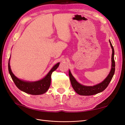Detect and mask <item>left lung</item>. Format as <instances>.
Returning a JSON list of instances; mask_svg holds the SVG:
<instances>
[{
	"label": "left lung",
	"mask_w": 125,
	"mask_h": 125,
	"mask_svg": "<svg viewBox=\"0 0 125 125\" xmlns=\"http://www.w3.org/2000/svg\"><path fill=\"white\" fill-rule=\"evenodd\" d=\"M111 47L112 49V65H111V70L110 73L108 74L104 80L102 82L95 85L94 86H85L79 84L78 82L73 77V76L71 74L70 71H69V75L70 80L71 82V85L75 92L79 95H91L97 94L98 93L103 91L108 86V84L112 79L113 76L115 72V61L114 59V55H115V50H114L113 47L112 43L109 40Z\"/></svg>",
	"instance_id": "obj_1"
}]
</instances>
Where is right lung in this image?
Masks as SVG:
<instances>
[{
  "instance_id": "right-lung-1",
  "label": "right lung",
  "mask_w": 125,
  "mask_h": 125,
  "mask_svg": "<svg viewBox=\"0 0 125 125\" xmlns=\"http://www.w3.org/2000/svg\"><path fill=\"white\" fill-rule=\"evenodd\" d=\"M10 60L8 64L9 73L15 83V85L21 91L25 92L26 94L32 95H39L46 93L49 88L51 83V75L52 73L59 66L60 63H57L50 70L48 73L43 78L36 82H27L21 80L18 78L12 72L10 65Z\"/></svg>"
}]
</instances>
